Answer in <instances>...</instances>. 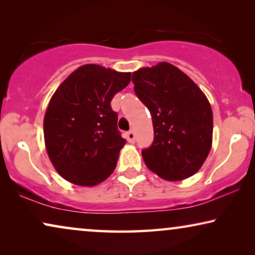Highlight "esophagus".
Segmentation results:
<instances>
[{
    "label": "esophagus",
    "instance_id": "obj_1",
    "mask_svg": "<svg viewBox=\"0 0 255 255\" xmlns=\"http://www.w3.org/2000/svg\"><path fill=\"white\" fill-rule=\"evenodd\" d=\"M127 139L128 142H134V139H135V134L133 131H128L127 133Z\"/></svg>",
    "mask_w": 255,
    "mask_h": 255
}]
</instances>
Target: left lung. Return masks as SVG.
Segmentation results:
<instances>
[{
  "mask_svg": "<svg viewBox=\"0 0 255 255\" xmlns=\"http://www.w3.org/2000/svg\"><path fill=\"white\" fill-rule=\"evenodd\" d=\"M134 93L152 115L154 141L142 149L146 166L167 181L197 173L212 146L214 116L204 93L169 62L132 74Z\"/></svg>",
  "mask_w": 255,
  "mask_h": 255,
  "instance_id": "1",
  "label": "left lung"
}]
</instances>
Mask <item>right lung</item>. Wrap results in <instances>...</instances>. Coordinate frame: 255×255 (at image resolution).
<instances>
[{"label": "right lung", "mask_w": 255, "mask_h": 255, "mask_svg": "<svg viewBox=\"0 0 255 255\" xmlns=\"http://www.w3.org/2000/svg\"><path fill=\"white\" fill-rule=\"evenodd\" d=\"M130 81L131 73L88 64L69 74L52 95L44 117L45 146L68 182L93 187L113 174L127 140L110 102Z\"/></svg>", "instance_id": "1"}]
</instances>
